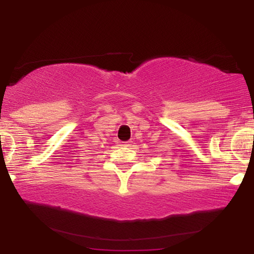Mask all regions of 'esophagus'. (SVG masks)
Segmentation results:
<instances>
[{
	"label": "esophagus",
	"instance_id": "obj_1",
	"mask_svg": "<svg viewBox=\"0 0 254 254\" xmlns=\"http://www.w3.org/2000/svg\"><path fill=\"white\" fill-rule=\"evenodd\" d=\"M125 143H128V142H125Z\"/></svg>",
	"mask_w": 254,
	"mask_h": 254
}]
</instances>
